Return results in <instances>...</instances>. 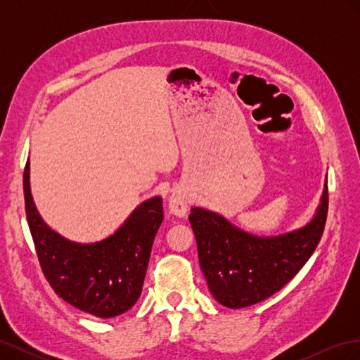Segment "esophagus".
I'll use <instances>...</instances> for the list:
<instances>
[{
    "instance_id": "1",
    "label": "esophagus",
    "mask_w": 360,
    "mask_h": 360,
    "mask_svg": "<svg viewBox=\"0 0 360 360\" xmlns=\"http://www.w3.org/2000/svg\"><path fill=\"white\" fill-rule=\"evenodd\" d=\"M188 207H189V201H188V197L184 192L177 191L169 197L168 209H169L171 214L177 216V217H184L188 214Z\"/></svg>"
}]
</instances>
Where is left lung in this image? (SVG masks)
<instances>
[{
	"instance_id": "1",
	"label": "left lung",
	"mask_w": 360,
	"mask_h": 360,
	"mask_svg": "<svg viewBox=\"0 0 360 360\" xmlns=\"http://www.w3.org/2000/svg\"><path fill=\"white\" fill-rule=\"evenodd\" d=\"M328 202L326 179L320 204L311 219L275 236L249 233L221 213L192 207L189 222L212 296L226 308L240 309L266 300L287 285L320 242Z\"/></svg>"
}]
</instances>
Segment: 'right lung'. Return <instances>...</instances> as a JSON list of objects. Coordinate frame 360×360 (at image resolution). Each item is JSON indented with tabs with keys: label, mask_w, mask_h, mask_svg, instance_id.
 Masks as SVG:
<instances>
[{
	"label": "right lung",
	"mask_w": 360,
	"mask_h": 360,
	"mask_svg": "<svg viewBox=\"0 0 360 360\" xmlns=\"http://www.w3.org/2000/svg\"><path fill=\"white\" fill-rule=\"evenodd\" d=\"M25 212L43 274L58 296L99 319L129 311L143 291L155 236L163 221L162 197L138 204L126 221L102 240L73 242L43 221L24 171Z\"/></svg>",
	"instance_id": "obj_1"
}]
</instances>
